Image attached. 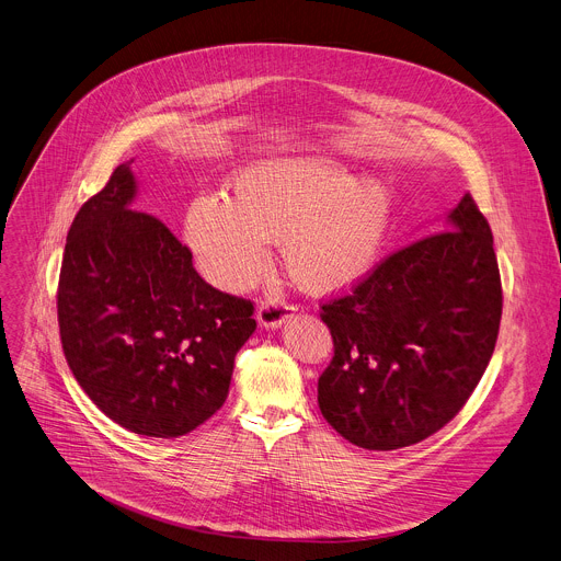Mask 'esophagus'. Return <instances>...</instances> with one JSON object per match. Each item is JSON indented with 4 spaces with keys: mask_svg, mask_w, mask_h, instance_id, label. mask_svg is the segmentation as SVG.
Wrapping results in <instances>:
<instances>
[{
    "mask_svg": "<svg viewBox=\"0 0 561 561\" xmlns=\"http://www.w3.org/2000/svg\"><path fill=\"white\" fill-rule=\"evenodd\" d=\"M293 307L282 299L273 301V299H262L260 307H257V320L262 327L266 329H275L279 327L284 320H288L293 316Z\"/></svg>",
    "mask_w": 561,
    "mask_h": 561,
    "instance_id": "obj_1",
    "label": "esophagus"
}]
</instances>
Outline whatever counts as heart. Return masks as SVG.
Listing matches in <instances>:
<instances>
[{"instance_id":"obj_1","label":"heart","mask_w":561,"mask_h":561,"mask_svg":"<svg viewBox=\"0 0 561 561\" xmlns=\"http://www.w3.org/2000/svg\"><path fill=\"white\" fill-rule=\"evenodd\" d=\"M393 217L391 190L327 159H275L230 181V198L201 194L185 239L201 271L221 288H245L282 241L288 275L307 290L337 293L378 262Z\"/></svg>"}]
</instances>
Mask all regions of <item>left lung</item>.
<instances>
[{"label": "left lung", "instance_id": "left-lung-1", "mask_svg": "<svg viewBox=\"0 0 561 561\" xmlns=\"http://www.w3.org/2000/svg\"><path fill=\"white\" fill-rule=\"evenodd\" d=\"M447 219L322 304L333 358L318 402L353 445L387 451L436 434L492 358L503 309L492 230L472 194Z\"/></svg>", "mask_w": 561, "mask_h": 561}]
</instances>
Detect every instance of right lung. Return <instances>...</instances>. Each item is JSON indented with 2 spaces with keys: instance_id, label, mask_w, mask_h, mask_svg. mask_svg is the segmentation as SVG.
Returning a JSON list of instances; mask_svg holds the SVG:
<instances>
[{
  "instance_id": "obj_1",
  "label": "right lung",
  "mask_w": 561,
  "mask_h": 561,
  "mask_svg": "<svg viewBox=\"0 0 561 561\" xmlns=\"http://www.w3.org/2000/svg\"><path fill=\"white\" fill-rule=\"evenodd\" d=\"M129 163L78 210L58 282L65 358L121 427L176 438L228 398L234 355L252 335L250 299L210 286L170 228L134 210Z\"/></svg>"
}]
</instances>
